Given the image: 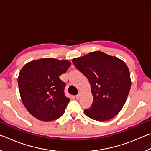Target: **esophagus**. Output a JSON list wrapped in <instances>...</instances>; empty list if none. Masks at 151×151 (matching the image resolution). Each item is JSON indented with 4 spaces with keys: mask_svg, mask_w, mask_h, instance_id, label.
Returning a JSON list of instances; mask_svg holds the SVG:
<instances>
[{
    "mask_svg": "<svg viewBox=\"0 0 151 151\" xmlns=\"http://www.w3.org/2000/svg\"><path fill=\"white\" fill-rule=\"evenodd\" d=\"M81 95H82V93H81V92H79L78 94L76 96V99H80V97L81 96Z\"/></svg>",
    "mask_w": 151,
    "mask_h": 151,
    "instance_id": "34e87169",
    "label": "esophagus"
}]
</instances>
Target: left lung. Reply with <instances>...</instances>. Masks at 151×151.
<instances>
[{
    "instance_id": "1",
    "label": "left lung",
    "mask_w": 151,
    "mask_h": 151,
    "mask_svg": "<svg viewBox=\"0 0 151 151\" xmlns=\"http://www.w3.org/2000/svg\"><path fill=\"white\" fill-rule=\"evenodd\" d=\"M73 63L88 79L93 102L85 109L89 118L106 121L121 111L131 86V76L124 61L101 51L75 58Z\"/></svg>"
}]
</instances>
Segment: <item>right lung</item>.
<instances>
[{
  "mask_svg": "<svg viewBox=\"0 0 151 151\" xmlns=\"http://www.w3.org/2000/svg\"><path fill=\"white\" fill-rule=\"evenodd\" d=\"M71 65L67 60L43 58L32 60L21 68L19 77L20 98L30 114L42 121L63 115L70 99L65 96V83L59 76Z\"/></svg>",
  "mask_w": 151,
  "mask_h": 151,
  "instance_id": "obj_1",
  "label": "right lung"
}]
</instances>
